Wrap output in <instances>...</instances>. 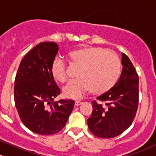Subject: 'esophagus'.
I'll return each instance as SVG.
<instances>
[{
  "label": "esophagus",
  "instance_id": "34e87169",
  "mask_svg": "<svg viewBox=\"0 0 156 156\" xmlns=\"http://www.w3.org/2000/svg\"><path fill=\"white\" fill-rule=\"evenodd\" d=\"M81 105H82V102L81 101H76L75 102V106H79Z\"/></svg>",
  "mask_w": 156,
  "mask_h": 156
}]
</instances>
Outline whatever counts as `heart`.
<instances>
[{"instance_id":"obj_1","label":"heart","mask_w":156,"mask_h":156,"mask_svg":"<svg viewBox=\"0 0 156 156\" xmlns=\"http://www.w3.org/2000/svg\"><path fill=\"white\" fill-rule=\"evenodd\" d=\"M70 60L80 66L78 78L71 80L63 88L65 98L80 99L91 91L95 94L107 92L115 86L121 74V63L112 51L98 47L79 48L68 54ZM51 73L55 81L67 80L65 63L59 58L52 62Z\"/></svg>"}]
</instances>
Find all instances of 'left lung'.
<instances>
[{
    "label": "left lung",
    "mask_w": 156,
    "mask_h": 156,
    "mask_svg": "<svg viewBox=\"0 0 156 156\" xmlns=\"http://www.w3.org/2000/svg\"><path fill=\"white\" fill-rule=\"evenodd\" d=\"M122 65V74L115 86L92 101L88 126L97 137L111 139L121 135L132 125L137 112L139 76L124 53Z\"/></svg>",
    "instance_id": "obj_1"
}]
</instances>
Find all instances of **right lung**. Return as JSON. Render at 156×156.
I'll use <instances>...</instances> for the list:
<instances>
[{
    "label": "right lung",
    "mask_w": 156,
    "mask_h": 156,
    "mask_svg": "<svg viewBox=\"0 0 156 156\" xmlns=\"http://www.w3.org/2000/svg\"><path fill=\"white\" fill-rule=\"evenodd\" d=\"M58 51L55 42L38 44L24 57L14 81V101L20 119L39 135L60 132L75 105L73 100L54 101L61 91L51 73Z\"/></svg>",
    "instance_id": "obj_1"
}]
</instances>
